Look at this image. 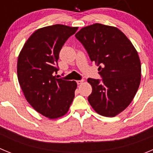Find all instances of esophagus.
<instances>
[{
  "mask_svg": "<svg viewBox=\"0 0 153 153\" xmlns=\"http://www.w3.org/2000/svg\"><path fill=\"white\" fill-rule=\"evenodd\" d=\"M83 82H84V80H78V81H76V82H77V84H78V85H82V83H83Z\"/></svg>",
  "mask_w": 153,
  "mask_h": 153,
  "instance_id": "esophagus-1",
  "label": "esophagus"
}]
</instances>
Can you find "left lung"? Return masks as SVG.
<instances>
[{
	"label": "left lung",
	"instance_id": "left-lung-1",
	"mask_svg": "<svg viewBox=\"0 0 153 153\" xmlns=\"http://www.w3.org/2000/svg\"><path fill=\"white\" fill-rule=\"evenodd\" d=\"M99 66L102 79L88 78L92 87L88 102L104 117H113L130 105L141 80V63L137 51L117 27L94 23L75 34Z\"/></svg>",
	"mask_w": 153,
	"mask_h": 153
}]
</instances>
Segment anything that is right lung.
I'll return each mask as SVG.
<instances>
[{
  "instance_id": "right-lung-1",
  "label": "right lung",
  "mask_w": 153,
  "mask_h": 153,
  "mask_svg": "<svg viewBox=\"0 0 153 153\" xmlns=\"http://www.w3.org/2000/svg\"><path fill=\"white\" fill-rule=\"evenodd\" d=\"M78 27L61 24L38 29L30 36L17 60V77L29 104L38 113L56 119L68 112L77 83L56 78L62 47Z\"/></svg>"
}]
</instances>
